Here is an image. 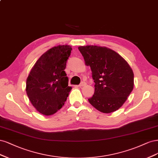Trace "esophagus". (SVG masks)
<instances>
[{"instance_id":"34e87169","label":"esophagus","mask_w":158,"mask_h":158,"mask_svg":"<svg viewBox=\"0 0 158 158\" xmlns=\"http://www.w3.org/2000/svg\"><path fill=\"white\" fill-rule=\"evenodd\" d=\"M86 85V83L85 82H84V81H83V82L81 83V84L79 85V87H83V86H85Z\"/></svg>"}]
</instances>
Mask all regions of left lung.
<instances>
[{
	"mask_svg": "<svg viewBox=\"0 0 158 158\" xmlns=\"http://www.w3.org/2000/svg\"><path fill=\"white\" fill-rule=\"evenodd\" d=\"M86 65L90 66L95 83L94 93L89 102L102 113L118 110L134 87V73L127 61L118 52L94 45L78 47Z\"/></svg>",
	"mask_w": 158,
	"mask_h": 158,
	"instance_id": "left-lung-1",
	"label": "left lung"
}]
</instances>
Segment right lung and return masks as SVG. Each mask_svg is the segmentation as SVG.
Masks as SVG:
<instances>
[{"label": "right lung", "mask_w": 158, "mask_h": 158, "mask_svg": "<svg viewBox=\"0 0 158 158\" xmlns=\"http://www.w3.org/2000/svg\"><path fill=\"white\" fill-rule=\"evenodd\" d=\"M72 50L68 44L51 48L30 71L25 90L33 106L41 114L52 115L62 108L72 89L64 71Z\"/></svg>", "instance_id": "right-lung-1"}]
</instances>
